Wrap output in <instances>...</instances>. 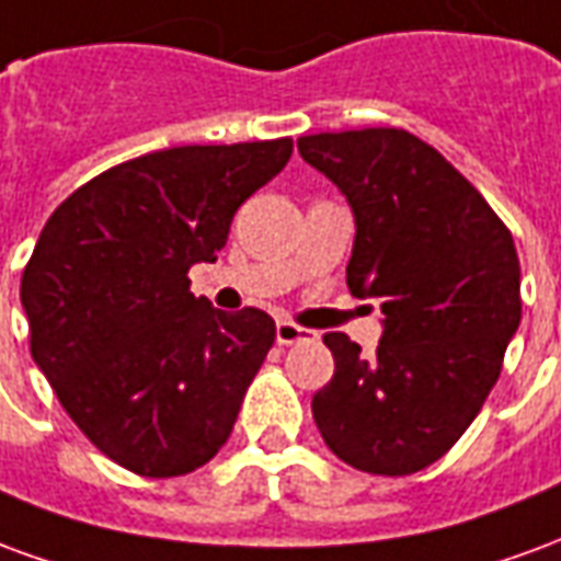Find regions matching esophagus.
<instances>
[{
	"label": "esophagus",
	"instance_id": "34e87169",
	"mask_svg": "<svg viewBox=\"0 0 561 561\" xmlns=\"http://www.w3.org/2000/svg\"><path fill=\"white\" fill-rule=\"evenodd\" d=\"M316 340V333L306 328H297V324H291V321H279L276 324V342L279 345H294V342H309Z\"/></svg>",
	"mask_w": 561,
	"mask_h": 561
}]
</instances>
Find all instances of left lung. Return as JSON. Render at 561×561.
<instances>
[{
  "label": "left lung",
  "instance_id": "obj_1",
  "mask_svg": "<svg viewBox=\"0 0 561 561\" xmlns=\"http://www.w3.org/2000/svg\"><path fill=\"white\" fill-rule=\"evenodd\" d=\"M297 149L354 213L348 288L378 297L373 357L328 333L321 438L354 469L402 478L445 457L499 381L519 328L514 237L450 161L405 128L304 135Z\"/></svg>",
  "mask_w": 561,
  "mask_h": 561
}]
</instances>
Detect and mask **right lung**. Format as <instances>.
<instances>
[{"label":"right lung","instance_id":"right-lung-1","mask_svg":"<svg viewBox=\"0 0 561 561\" xmlns=\"http://www.w3.org/2000/svg\"><path fill=\"white\" fill-rule=\"evenodd\" d=\"M294 140L173 147L123 161L54 209L20 282L32 360L104 457L144 478L201 469L228 442L276 340L261 309L188 291L233 213Z\"/></svg>","mask_w":561,"mask_h":561}]
</instances>
